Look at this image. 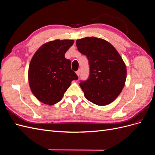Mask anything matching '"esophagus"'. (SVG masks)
<instances>
[{
	"instance_id": "34e87169",
	"label": "esophagus",
	"mask_w": 155,
	"mask_h": 155,
	"mask_svg": "<svg viewBox=\"0 0 155 155\" xmlns=\"http://www.w3.org/2000/svg\"><path fill=\"white\" fill-rule=\"evenodd\" d=\"M76 74L78 75V76H79V75H80V70H78V71H76Z\"/></svg>"
}]
</instances>
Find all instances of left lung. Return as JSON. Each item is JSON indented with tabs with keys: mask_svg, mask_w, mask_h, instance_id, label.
Returning <instances> with one entry per match:
<instances>
[{
	"mask_svg": "<svg viewBox=\"0 0 155 155\" xmlns=\"http://www.w3.org/2000/svg\"><path fill=\"white\" fill-rule=\"evenodd\" d=\"M79 51L85 55L90 66V75L79 86L86 99L97 105L114 101L125 86L126 65L118 51L109 42L95 37L76 41Z\"/></svg>",
	"mask_w": 155,
	"mask_h": 155,
	"instance_id": "1",
	"label": "left lung"
}]
</instances>
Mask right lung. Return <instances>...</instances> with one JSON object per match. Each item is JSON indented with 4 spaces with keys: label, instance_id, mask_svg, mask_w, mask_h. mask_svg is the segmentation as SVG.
I'll list each match as a JSON object with an SVG mask.
<instances>
[{
    "label": "right lung",
    "instance_id": "obj_1",
    "mask_svg": "<svg viewBox=\"0 0 155 155\" xmlns=\"http://www.w3.org/2000/svg\"><path fill=\"white\" fill-rule=\"evenodd\" d=\"M74 40L56 39L42 45L33 56L28 68V81L33 94L39 101L53 105L78 77L71 70L64 54Z\"/></svg>",
    "mask_w": 155,
    "mask_h": 155
}]
</instances>
